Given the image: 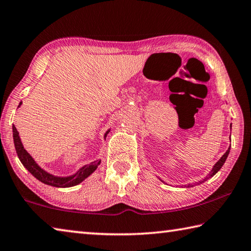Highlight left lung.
Returning a JSON list of instances; mask_svg holds the SVG:
<instances>
[{"label": "left lung", "mask_w": 251, "mask_h": 251, "mask_svg": "<svg viewBox=\"0 0 251 251\" xmlns=\"http://www.w3.org/2000/svg\"><path fill=\"white\" fill-rule=\"evenodd\" d=\"M231 127V126H230ZM229 150H230V147L228 148V150H227V151L223 154V157L220 159V160H218L216 163H215V166H214V168L212 169V171H211V173H209V176H213L214 175H215V173L221 169V168L223 167V165H224L225 163V161H226V159H227V156H228V153H229ZM189 186H192L191 184H189Z\"/></svg>", "instance_id": "8db88e82"}]
</instances>
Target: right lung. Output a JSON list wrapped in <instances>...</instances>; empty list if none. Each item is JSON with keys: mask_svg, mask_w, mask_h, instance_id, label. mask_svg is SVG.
<instances>
[{"mask_svg": "<svg viewBox=\"0 0 251 251\" xmlns=\"http://www.w3.org/2000/svg\"><path fill=\"white\" fill-rule=\"evenodd\" d=\"M13 138H14V145H15L17 156L20 158L23 166H24L26 169L36 177V179L42 181L45 184L56 186V188H69V186L79 184L80 182L86 179L91 173L94 172L95 169L98 168V166L100 165V162H101L99 160V161H94L92 163H90L89 166H84L82 169H80L78 172H76L75 175L71 176H65V177L54 176L52 175H49V173H47L46 171H44L42 168H40L37 163L34 161V159L29 156V153L24 149L15 126H13Z\"/></svg>", "mask_w": 251, "mask_h": 251, "instance_id": "obj_1", "label": "right lung"}]
</instances>
